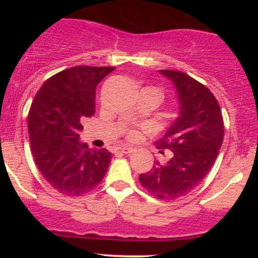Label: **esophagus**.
Here are the masks:
<instances>
[{
	"mask_svg": "<svg viewBox=\"0 0 258 258\" xmlns=\"http://www.w3.org/2000/svg\"><path fill=\"white\" fill-rule=\"evenodd\" d=\"M120 150H121V153H123V154H131L133 152V148H131V147H122Z\"/></svg>",
	"mask_w": 258,
	"mask_h": 258,
	"instance_id": "1",
	"label": "esophagus"
}]
</instances>
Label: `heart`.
Instances as JSON below:
<instances>
[{
	"instance_id": "heart-1",
	"label": "heart",
	"mask_w": 258,
	"mask_h": 258,
	"mask_svg": "<svg viewBox=\"0 0 258 258\" xmlns=\"http://www.w3.org/2000/svg\"><path fill=\"white\" fill-rule=\"evenodd\" d=\"M153 90H155V88H153ZM155 91L159 92L158 90H155ZM159 93H160V92H159ZM160 94H161V93H160ZM123 135H125V137H126L127 141L136 142V141H138L139 138H141L142 131L139 128H135V127H131V128H127L126 131H125V133H123Z\"/></svg>"
}]
</instances>
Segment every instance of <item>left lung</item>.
<instances>
[{
	"label": "left lung",
	"mask_w": 258,
	"mask_h": 258,
	"mask_svg": "<svg viewBox=\"0 0 258 258\" xmlns=\"http://www.w3.org/2000/svg\"><path fill=\"white\" fill-rule=\"evenodd\" d=\"M178 92L180 115L156 147L172 153L166 164L154 161L139 176L142 186L160 200H176L190 193L214 166L224 137L222 110L211 91L182 72L160 70Z\"/></svg>",
	"instance_id": "1"
}]
</instances>
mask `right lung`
I'll return each instance as SVG.
<instances>
[{
  "mask_svg": "<svg viewBox=\"0 0 258 258\" xmlns=\"http://www.w3.org/2000/svg\"><path fill=\"white\" fill-rule=\"evenodd\" d=\"M112 67L80 65L47 80L28 114L34 161L52 188L80 197L104 178L111 160L106 149L80 143L82 123L96 112V87Z\"/></svg>",
  "mask_w": 258,
  "mask_h": 258,
  "instance_id": "obj_1",
  "label": "right lung"
}]
</instances>
